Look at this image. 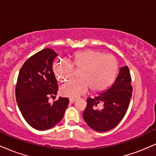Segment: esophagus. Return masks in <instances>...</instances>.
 Instances as JSON below:
<instances>
[{
    "label": "esophagus",
    "instance_id": "34e87169",
    "mask_svg": "<svg viewBox=\"0 0 156 156\" xmlns=\"http://www.w3.org/2000/svg\"><path fill=\"white\" fill-rule=\"evenodd\" d=\"M76 101V99H73V98H70V99H69V103H75V102Z\"/></svg>",
    "mask_w": 156,
    "mask_h": 156
}]
</instances>
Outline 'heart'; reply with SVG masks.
Segmentation results:
<instances>
[{
  "label": "heart",
  "instance_id": "1",
  "mask_svg": "<svg viewBox=\"0 0 156 156\" xmlns=\"http://www.w3.org/2000/svg\"><path fill=\"white\" fill-rule=\"evenodd\" d=\"M73 68L80 69L78 73L80 79L64 84L60 93L74 99L88 92L91 87L95 92L108 88L117 76L118 62L113 55H105L96 50H87L73 55L70 63L64 60L56 62L53 71L57 79L64 82L72 77Z\"/></svg>",
  "mask_w": 156,
  "mask_h": 156
}]
</instances>
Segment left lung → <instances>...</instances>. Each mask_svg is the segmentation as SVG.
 I'll return each mask as SVG.
<instances>
[{"label": "left lung", "mask_w": 156, "mask_h": 156, "mask_svg": "<svg viewBox=\"0 0 156 156\" xmlns=\"http://www.w3.org/2000/svg\"><path fill=\"white\" fill-rule=\"evenodd\" d=\"M133 87L128 66L119 68L114 83L94 98L87 100V105L83 112L84 121L93 130L106 132L120 122L128 110ZM101 102L103 107L96 109Z\"/></svg>", "instance_id": "8db88e82"}]
</instances>
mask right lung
<instances>
[{"mask_svg":"<svg viewBox=\"0 0 156 156\" xmlns=\"http://www.w3.org/2000/svg\"><path fill=\"white\" fill-rule=\"evenodd\" d=\"M58 55L46 48L30 57L20 71L16 85V101L23 118L32 128L45 130L62 120L69 99L60 98L53 104L49 97L57 94L58 83L53 62Z\"/></svg>","mask_w":156,"mask_h":156,"instance_id":"obj_1","label":"right lung"}]
</instances>
